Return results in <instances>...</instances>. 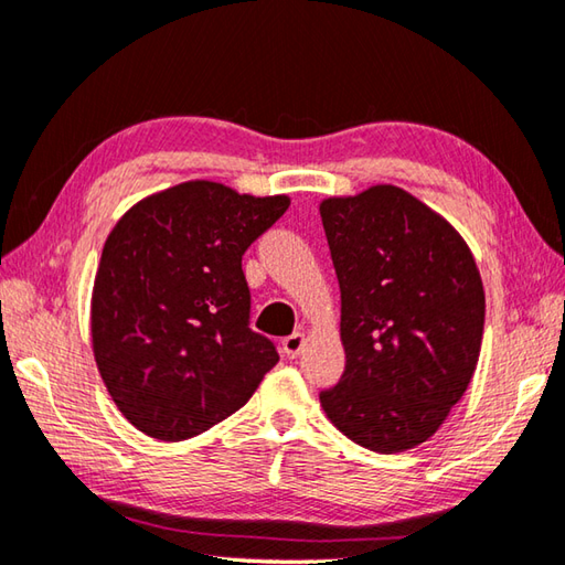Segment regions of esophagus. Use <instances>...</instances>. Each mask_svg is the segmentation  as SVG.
<instances>
[{"label": "esophagus", "mask_w": 565, "mask_h": 565, "mask_svg": "<svg viewBox=\"0 0 565 565\" xmlns=\"http://www.w3.org/2000/svg\"><path fill=\"white\" fill-rule=\"evenodd\" d=\"M303 345H306V335H303V333H291V335H286V338L281 340V348H284V352H286V355H289V358H298V355H301Z\"/></svg>", "instance_id": "1"}]
</instances>
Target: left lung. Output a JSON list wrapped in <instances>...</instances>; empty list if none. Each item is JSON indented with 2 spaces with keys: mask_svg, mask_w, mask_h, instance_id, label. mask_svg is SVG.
Wrapping results in <instances>:
<instances>
[{
  "mask_svg": "<svg viewBox=\"0 0 565 565\" xmlns=\"http://www.w3.org/2000/svg\"><path fill=\"white\" fill-rule=\"evenodd\" d=\"M320 217L345 348V372L320 404L364 448H414L472 380L484 328L480 271L458 232L396 185L328 198Z\"/></svg>",
  "mask_w": 565,
  "mask_h": 565,
  "instance_id": "1",
  "label": "left lung"
}]
</instances>
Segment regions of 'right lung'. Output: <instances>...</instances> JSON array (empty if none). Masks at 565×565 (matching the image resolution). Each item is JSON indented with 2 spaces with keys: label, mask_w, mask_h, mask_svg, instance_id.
<instances>
[{
  "label": "right lung",
  "mask_w": 565,
  "mask_h": 565,
  "mask_svg": "<svg viewBox=\"0 0 565 565\" xmlns=\"http://www.w3.org/2000/svg\"><path fill=\"white\" fill-rule=\"evenodd\" d=\"M289 198L188 181L143 198L109 232L93 289V352L141 434L185 440L249 402L276 345L249 328L242 254Z\"/></svg>",
  "instance_id": "1"
}]
</instances>
